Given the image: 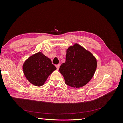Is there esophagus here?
Returning a JSON list of instances; mask_svg holds the SVG:
<instances>
[{"mask_svg":"<svg viewBox=\"0 0 123 123\" xmlns=\"http://www.w3.org/2000/svg\"><path fill=\"white\" fill-rule=\"evenodd\" d=\"M56 68H57V70H59V68H60V64L56 65Z\"/></svg>","mask_w":123,"mask_h":123,"instance_id":"34e87169","label":"esophagus"}]
</instances>
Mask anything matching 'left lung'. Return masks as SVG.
<instances>
[{"mask_svg":"<svg viewBox=\"0 0 123 123\" xmlns=\"http://www.w3.org/2000/svg\"><path fill=\"white\" fill-rule=\"evenodd\" d=\"M93 55L78 43L67 49L66 62L60 67L65 83L74 88H81L90 81L97 68Z\"/></svg>","mask_w":123,"mask_h":123,"instance_id":"obj_1","label":"left lung"}]
</instances>
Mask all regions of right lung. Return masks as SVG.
Listing matches in <instances>:
<instances>
[{
	"instance_id": "obj_1",
	"label": "right lung",
	"mask_w": 123,
	"mask_h": 123,
	"mask_svg": "<svg viewBox=\"0 0 123 123\" xmlns=\"http://www.w3.org/2000/svg\"><path fill=\"white\" fill-rule=\"evenodd\" d=\"M56 69L51 59L41 52L30 56L23 65L26 78L31 83L37 87L43 86L49 75Z\"/></svg>"
}]
</instances>
